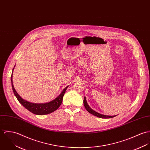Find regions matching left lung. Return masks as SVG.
Here are the masks:
<instances>
[{
	"instance_id": "left-lung-1",
	"label": "left lung",
	"mask_w": 150,
	"mask_h": 150,
	"mask_svg": "<svg viewBox=\"0 0 150 150\" xmlns=\"http://www.w3.org/2000/svg\"><path fill=\"white\" fill-rule=\"evenodd\" d=\"M83 103H84V106L86 109L88 111V112H89L90 113L92 114L93 115H94V116H95L98 117H100V118H113V117H114L116 116H116H106V115H103L100 114L99 113L96 112L95 110H94L93 109H92L89 106V105H88V103H87V102L86 98L85 97H84Z\"/></svg>"
}]
</instances>
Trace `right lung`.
Listing matches in <instances>:
<instances>
[{
	"mask_svg": "<svg viewBox=\"0 0 150 150\" xmlns=\"http://www.w3.org/2000/svg\"><path fill=\"white\" fill-rule=\"evenodd\" d=\"M15 66H14V67L13 69V72L11 76L12 88L14 93V95L17 97V100H18V101L22 105H23L29 111L33 113L34 115H45L50 114V113H52L56 110H57L60 107L63 100V97L69 86H68L63 90V91L61 92V93L59 96H57L55 99L51 100L49 102L42 103H32V102L27 101L26 100H23L18 94V93L16 91L14 87L13 83V72Z\"/></svg>",
	"mask_w": 150,
	"mask_h": 150,
	"instance_id": "add662e5",
	"label": "right lung"
}]
</instances>
